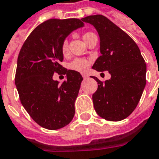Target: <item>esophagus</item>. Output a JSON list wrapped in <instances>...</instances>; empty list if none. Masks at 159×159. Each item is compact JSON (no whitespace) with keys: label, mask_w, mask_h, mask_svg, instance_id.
I'll return each instance as SVG.
<instances>
[{"label":"esophagus","mask_w":159,"mask_h":159,"mask_svg":"<svg viewBox=\"0 0 159 159\" xmlns=\"http://www.w3.org/2000/svg\"><path fill=\"white\" fill-rule=\"evenodd\" d=\"M82 76H83V78L84 79V80L88 78V75H82Z\"/></svg>","instance_id":"34e87169"}]
</instances>
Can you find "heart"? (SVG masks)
Returning a JSON list of instances; mask_svg holds the SVG:
<instances>
[{
  "label": "heart",
  "mask_w": 159,
  "mask_h": 159,
  "mask_svg": "<svg viewBox=\"0 0 159 159\" xmlns=\"http://www.w3.org/2000/svg\"><path fill=\"white\" fill-rule=\"evenodd\" d=\"M94 35L91 32H87L84 34L83 39L86 42V40L89 38L91 37L92 35ZM69 50V45L67 40H64L61 45V52L63 55H66L68 53ZM91 60L90 59H86V58H76L70 64V68L75 71H78L80 73H84L88 70L89 65H90Z\"/></svg>",
  "instance_id": "1"
}]
</instances>
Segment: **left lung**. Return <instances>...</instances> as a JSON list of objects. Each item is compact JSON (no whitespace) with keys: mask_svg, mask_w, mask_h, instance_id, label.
I'll use <instances>...</instances> for the list:
<instances>
[{"mask_svg":"<svg viewBox=\"0 0 159 159\" xmlns=\"http://www.w3.org/2000/svg\"><path fill=\"white\" fill-rule=\"evenodd\" d=\"M82 20L94 26L100 40V53L92 68L108 70L110 80L98 83L93 93L94 109L109 121H120L137 107L146 84V64L139 48L129 35L102 15L89 16Z\"/></svg>","mask_w":159,"mask_h":159,"instance_id":"8db88e82","label":"left lung"}]
</instances>
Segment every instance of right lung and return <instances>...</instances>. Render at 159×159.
<instances>
[{"instance_id": "add662e5", "label": "right lung", "mask_w": 159, "mask_h": 159, "mask_svg": "<svg viewBox=\"0 0 159 159\" xmlns=\"http://www.w3.org/2000/svg\"><path fill=\"white\" fill-rule=\"evenodd\" d=\"M84 26L81 20L50 19L30 34L17 60L15 83L21 104L40 126L55 130L73 119L75 102L83 77L64 68L61 45L73 30ZM54 73H66L61 85L52 80Z\"/></svg>"}]
</instances>
